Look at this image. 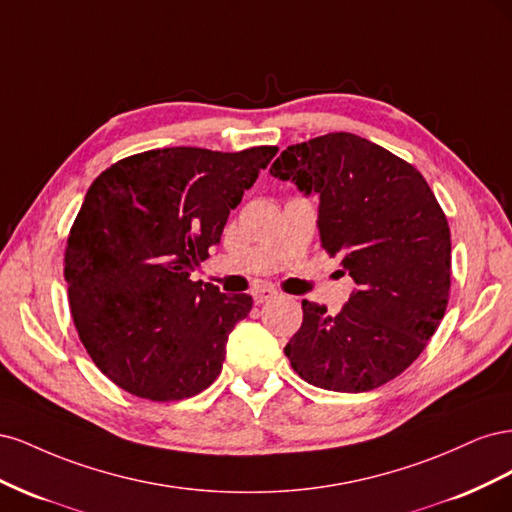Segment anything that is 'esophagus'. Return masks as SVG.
<instances>
[{"mask_svg": "<svg viewBox=\"0 0 512 512\" xmlns=\"http://www.w3.org/2000/svg\"><path fill=\"white\" fill-rule=\"evenodd\" d=\"M252 297H254V301L260 305V303H267V301L275 299V297H277V290L271 288V286H256V288L252 290Z\"/></svg>", "mask_w": 512, "mask_h": 512, "instance_id": "1", "label": "esophagus"}]
</instances>
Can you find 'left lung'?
I'll use <instances>...</instances> for the list:
<instances>
[{
	"label": "left lung",
	"instance_id": "obj_1",
	"mask_svg": "<svg viewBox=\"0 0 512 512\" xmlns=\"http://www.w3.org/2000/svg\"><path fill=\"white\" fill-rule=\"evenodd\" d=\"M271 175L318 194L329 256L356 284L337 316L303 301V324L284 352L314 386L363 393L397 378L444 318L451 292V230L423 175L350 132L290 145Z\"/></svg>",
	"mask_w": 512,
	"mask_h": 512
}]
</instances>
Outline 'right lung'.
<instances>
[{"mask_svg":"<svg viewBox=\"0 0 512 512\" xmlns=\"http://www.w3.org/2000/svg\"><path fill=\"white\" fill-rule=\"evenodd\" d=\"M275 153L151 149L91 183L70 228L64 277L85 350L123 391L179 401L220 376L228 333L250 314L252 297H226L190 275Z\"/></svg>","mask_w":512,"mask_h":512,"instance_id":"add662e5","label":"right lung"}]
</instances>
